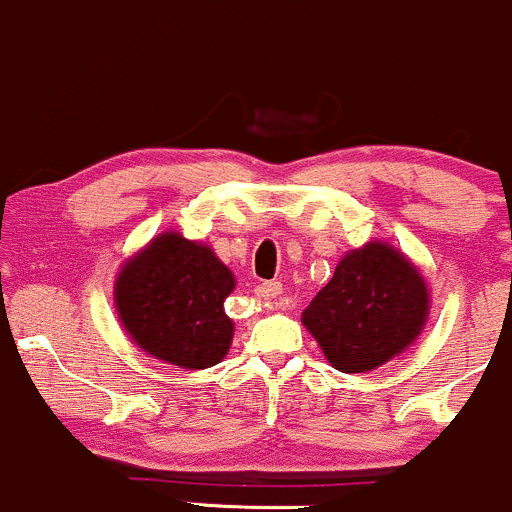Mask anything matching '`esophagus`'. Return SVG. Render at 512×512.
I'll use <instances>...</instances> for the list:
<instances>
[{
	"instance_id": "1",
	"label": "esophagus",
	"mask_w": 512,
	"mask_h": 512,
	"mask_svg": "<svg viewBox=\"0 0 512 512\" xmlns=\"http://www.w3.org/2000/svg\"><path fill=\"white\" fill-rule=\"evenodd\" d=\"M258 295H261V297L283 295V283H280V280H268V283H261V285H258Z\"/></svg>"
}]
</instances>
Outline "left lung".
Instances as JSON below:
<instances>
[{
    "instance_id": "8db88e82",
    "label": "left lung",
    "mask_w": 512,
    "mask_h": 512,
    "mask_svg": "<svg viewBox=\"0 0 512 512\" xmlns=\"http://www.w3.org/2000/svg\"><path fill=\"white\" fill-rule=\"evenodd\" d=\"M428 314L430 290L416 263L387 241H367L338 261L302 324L331 367L355 375L404 353Z\"/></svg>"
}]
</instances>
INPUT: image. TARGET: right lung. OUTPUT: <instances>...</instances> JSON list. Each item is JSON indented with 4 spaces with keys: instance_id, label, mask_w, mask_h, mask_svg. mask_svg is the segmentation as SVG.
<instances>
[{
    "instance_id": "1",
    "label": "right lung",
    "mask_w": 512,
    "mask_h": 512,
    "mask_svg": "<svg viewBox=\"0 0 512 512\" xmlns=\"http://www.w3.org/2000/svg\"><path fill=\"white\" fill-rule=\"evenodd\" d=\"M234 285V273L208 244L169 229L120 266L113 302L123 329L149 358L205 370L232 346L225 300Z\"/></svg>"
}]
</instances>
